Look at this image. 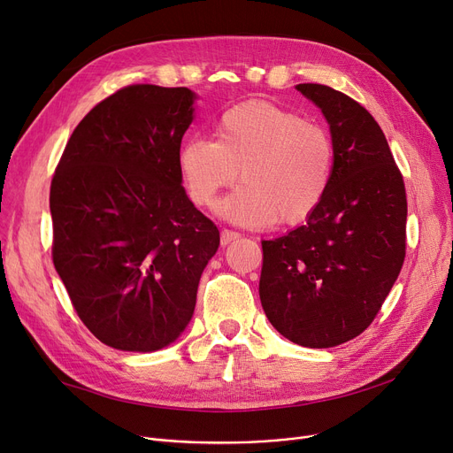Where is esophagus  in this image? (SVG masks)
Returning a JSON list of instances; mask_svg holds the SVG:
<instances>
[{
    "label": "esophagus",
    "mask_w": 453,
    "mask_h": 453,
    "mask_svg": "<svg viewBox=\"0 0 453 453\" xmlns=\"http://www.w3.org/2000/svg\"><path fill=\"white\" fill-rule=\"evenodd\" d=\"M239 233L236 231H231V229H222L220 231V242H222V246H227V244H231L233 241H236L239 239Z\"/></svg>",
    "instance_id": "esophagus-1"
}]
</instances>
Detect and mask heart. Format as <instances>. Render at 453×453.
Here are the masks:
<instances>
[{
	"instance_id": "b5f03b06",
	"label": "heart",
	"mask_w": 453,
	"mask_h": 453,
	"mask_svg": "<svg viewBox=\"0 0 453 453\" xmlns=\"http://www.w3.org/2000/svg\"><path fill=\"white\" fill-rule=\"evenodd\" d=\"M332 166L334 149L321 125L265 101L226 110L214 141H188L180 152L187 193L200 207L211 205L241 171L242 185L217 209L246 227L304 222L326 195Z\"/></svg>"
}]
</instances>
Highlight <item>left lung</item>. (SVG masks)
Masks as SVG:
<instances>
[{
  "label": "left lung",
  "instance_id": "obj_1",
  "mask_svg": "<svg viewBox=\"0 0 453 453\" xmlns=\"http://www.w3.org/2000/svg\"><path fill=\"white\" fill-rule=\"evenodd\" d=\"M330 125L334 166L304 226L263 241L258 296L290 342L326 349L372 323L406 257L408 200L402 173L374 117L325 84H297Z\"/></svg>",
  "mask_w": 453,
  "mask_h": 453
}]
</instances>
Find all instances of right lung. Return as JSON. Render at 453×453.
I'll use <instances>...</instances> for the list:
<instances>
[{"label": "right lung", "instance_id": "1", "mask_svg": "<svg viewBox=\"0 0 453 453\" xmlns=\"http://www.w3.org/2000/svg\"><path fill=\"white\" fill-rule=\"evenodd\" d=\"M187 88L132 84L93 106L51 180L53 265L81 321L119 350L173 343L220 233L181 187Z\"/></svg>", "mask_w": 453, "mask_h": 453}]
</instances>
